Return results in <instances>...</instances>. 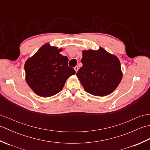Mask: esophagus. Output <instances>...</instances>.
Here are the masks:
<instances>
[{"label":"esophagus","mask_w":150,"mask_h":150,"mask_svg":"<svg viewBox=\"0 0 150 150\" xmlns=\"http://www.w3.org/2000/svg\"><path fill=\"white\" fill-rule=\"evenodd\" d=\"M74 69H75V72L77 73V71H78V69H79V68L77 66H75V68H74Z\"/></svg>","instance_id":"obj_1"}]
</instances>
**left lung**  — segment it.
<instances>
[{"label": "left lung", "mask_w": 150, "mask_h": 150, "mask_svg": "<svg viewBox=\"0 0 150 150\" xmlns=\"http://www.w3.org/2000/svg\"><path fill=\"white\" fill-rule=\"evenodd\" d=\"M82 66L77 76L84 90L95 96H106L115 90L122 77L120 63L115 55L103 47L84 50Z\"/></svg>", "instance_id": "left-lung-1"}]
</instances>
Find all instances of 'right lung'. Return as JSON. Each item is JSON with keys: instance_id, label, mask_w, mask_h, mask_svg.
I'll list each match as a JSON object with an SVG mask.
<instances>
[{"instance_id": "add662e5", "label": "right lung", "mask_w": 150, "mask_h": 150, "mask_svg": "<svg viewBox=\"0 0 150 150\" xmlns=\"http://www.w3.org/2000/svg\"><path fill=\"white\" fill-rule=\"evenodd\" d=\"M61 50L45 44L25 63L27 84L40 97L58 93L68 78L75 74L74 69L68 65V57L60 54Z\"/></svg>"}]
</instances>
